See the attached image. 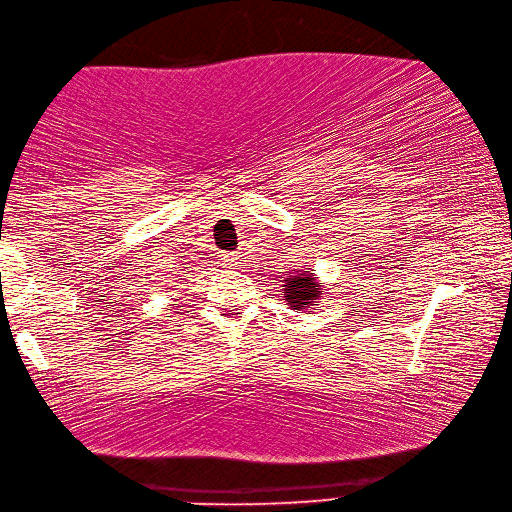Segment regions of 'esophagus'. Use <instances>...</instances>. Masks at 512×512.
Listing matches in <instances>:
<instances>
[{
    "mask_svg": "<svg viewBox=\"0 0 512 512\" xmlns=\"http://www.w3.org/2000/svg\"><path fill=\"white\" fill-rule=\"evenodd\" d=\"M223 265H236L238 263V254H223Z\"/></svg>",
    "mask_w": 512,
    "mask_h": 512,
    "instance_id": "esophagus-1",
    "label": "esophagus"
}]
</instances>
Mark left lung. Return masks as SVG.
Returning a JSON list of instances; mask_svg holds the SVG:
<instances>
[{"instance_id":"8db88e82","label":"left lung","mask_w":512,"mask_h":512,"mask_svg":"<svg viewBox=\"0 0 512 512\" xmlns=\"http://www.w3.org/2000/svg\"><path fill=\"white\" fill-rule=\"evenodd\" d=\"M311 271L300 269L298 274L280 280V283H283V300L291 309L298 311V314L307 309H314L316 302L322 298V283L311 274Z\"/></svg>"}]
</instances>
